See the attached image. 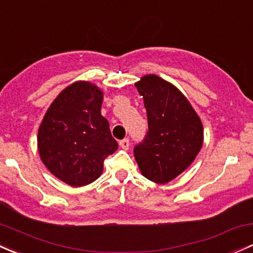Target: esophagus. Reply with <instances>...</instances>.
<instances>
[{"label":"esophagus","mask_w":253,"mask_h":253,"mask_svg":"<svg viewBox=\"0 0 253 253\" xmlns=\"http://www.w3.org/2000/svg\"><path fill=\"white\" fill-rule=\"evenodd\" d=\"M120 147L124 149V150H128V148H129V140L127 139V138H125V139H122L121 142H120Z\"/></svg>","instance_id":"34e87169"}]
</instances>
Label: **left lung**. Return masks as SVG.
Masks as SVG:
<instances>
[{"label":"left lung","instance_id":"left-lung-1","mask_svg":"<svg viewBox=\"0 0 253 253\" xmlns=\"http://www.w3.org/2000/svg\"><path fill=\"white\" fill-rule=\"evenodd\" d=\"M135 87L144 100L149 131L134 148V159L145 178L166 184L184 172L203 148V122L171 82L149 74Z\"/></svg>","mask_w":253,"mask_h":253}]
</instances>
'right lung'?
<instances>
[{
	"label": "right lung",
	"instance_id": "obj_1",
	"mask_svg": "<svg viewBox=\"0 0 253 253\" xmlns=\"http://www.w3.org/2000/svg\"><path fill=\"white\" fill-rule=\"evenodd\" d=\"M102 89L76 81L57 95L37 133V149L47 169L71 187H84L103 173V162L118 149L102 116Z\"/></svg>",
	"mask_w": 253,
	"mask_h": 253
}]
</instances>
